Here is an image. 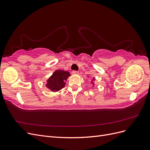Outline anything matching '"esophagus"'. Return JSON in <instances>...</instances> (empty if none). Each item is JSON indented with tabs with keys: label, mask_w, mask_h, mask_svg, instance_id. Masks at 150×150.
Wrapping results in <instances>:
<instances>
[{
	"label": "esophagus",
	"mask_w": 150,
	"mask_h": 150,
	"mask_svg": "<svg viewBox=\"0 0 150 150\" xmlns=\"http://www.w3.org/2000/svg\"><path fill=\"white\" fill-rule=\"evenodd\" d=\"M72 74H79V72L78 71H72L71 72Z\"/></svg>",
	"instance_id": "esophagus-1"
}]
</instances>
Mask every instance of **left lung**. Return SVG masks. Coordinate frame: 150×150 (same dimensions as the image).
<instances>
[{
    "label": "left lung",
    "mask_w": 150,
    "mask_h": 150,
    "mask_svg": "<svg viewBox=\"0 0 150 150\" xmlns=\"http://www.w3.org/2000/svg\"><path fill=\"white\" fill-rule=\"evenodd\" d=\"M93 80H94V78H93Z\"/></svg>",
    "instance_id": "8db88e82"
}]
</instances>
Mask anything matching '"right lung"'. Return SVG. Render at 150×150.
<instances>
[{"instance_id":"add662e5","label":"right lung","mask_w":150,"mask_h":150,"mask_svg":"<svg viewBox=\"0 0 150 150\" xmlns=\"http://www.w3.org/2000/svg\"><path fill=\"white\" fill-rule=\"evenodd\" d=\"M69 76V72L57 70L47 81L46 87L52 91H58L64 87L66 81Z\"/></svg>"}]
</instances>
